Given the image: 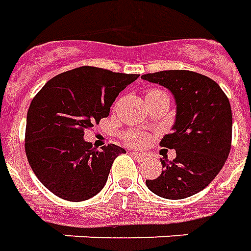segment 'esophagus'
Returning a JSON list of instances; mask_svg holds the SVG:
<instances>
[{"mask_svg":"<svg viewBox=\"0 0 251 251\" xmlns=\"http://www.w3.org/2000/svg\"><path fill=\"white\" fill-rule=\"evenodd\" d=\"M131 154H132V155H134V157L136 158L138 161H143V159L146 158L145 154H142V152H139V151H132Z\"/></svg>","mask_w":251,"mask_h":251,"instance_id":"esophagus-1","label":"esophagus"}]
</instances>
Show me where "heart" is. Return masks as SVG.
<instances>
[{
    "label": "heart",
    "instance_id": "1",
    "mask_svg": "<svg viewBox=\"0 0 251 251\" xmlns=\"http://www.w3.org/2000/svg\"><path fill=\"white\" fill-rule=\"evenodd\" d=\"M151 92H158V90H151ZM127 142H128V143H131V145L138 146V145H142V143L145 142V138H143V136H142L140 134H136V132H134V134L127 135Z\"/></svg>",
    "mask_w": 251,
    "mask_h": 251
}]
</instances>
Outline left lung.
Returning <instances> with one entry per match:
<instances>
[{
	"instance_id": "left-lung-1",
	"label": "left lung",
	"mask_w": 251,
	"mask_h": 251,
	"mask_svg": "<svg viewBox=\"0 0 251 251\" xmlns=\"http://www.w3.org/2000/svg\"><path fill=\"white\" fill-rule=\"evenodd\" d=\"M173 94L176 120L161 145L176 150L173 161L161 158L162 173L146 179L152 193L179 200L202 191L218 176L231 149L230 101L218 83L188 70H166L142 75Z\"/></svg>"
}]
</instances>
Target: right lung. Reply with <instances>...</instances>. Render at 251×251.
<instances>
[{"label":"right lung","instance_id":"right-lung-1","mask_svg":"<svg viewBox=\"0 0 251 251\" xmlns=\"http://www.w3.org/2000/svg\"><path fill=\"white\" fill-rule=\"evenodd\" d=\"M138 77L82 66L50 79L35 96L26 113L25 154L49 191L83 201L104 188L115 158L126 150L116 145L97 150L83 131L108 116L119 93Z\"/></svg>","mask_w":251,"mask_h":251}]
</instances>
